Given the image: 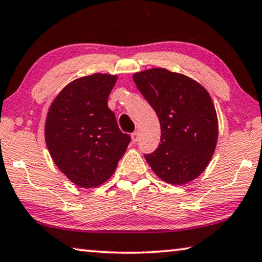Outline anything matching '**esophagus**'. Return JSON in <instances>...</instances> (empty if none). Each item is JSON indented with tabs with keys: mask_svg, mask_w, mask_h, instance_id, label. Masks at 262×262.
<instances>
[{
	"mask_svg": "<svg viewBox=\"0 0 262 262\" xmlns=\"http://www.w3.org/2000/svg\"><path fill=\"white\" fill-rule=\"evenodd\" d=\"M138 140H139V133L138 132H134L132 134V141L134 142V143H136V142H138Z\"/></svg>",
	"mask_w": 262,
	"mask_h": 262,
	"instance_id": "34e87169",
	"label": "esophagus"
}]
</instances>
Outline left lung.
I'll list each match as a JSON object with an SVG mask.
<instances>
[{"label": "left lung", "mask_w": 262, "mask_h": 262, "mask_svg": "<svg viewBox=\"0 0 262 262\" xmlns=\"http://www.w3.org/2000/svg\"><path fill=\"white\" fill-rule=\"evenodd\" d=\"M158 115L161 140L144 154L163 181L183 185L198 178L210 161L217 141V118L206 89L189 77L153 68L133 76Z\"/></svg>", "instance_id": "8db88e82"}]
</instances>
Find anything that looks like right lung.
<instances>
[{
    "label": "right lung",
    "instance_id": "obj_1",
    "mask_svg": "<svg viewBox=\"0 0 262 262\" xmlns=\"http://www.w3.org/2000/svg\"><path fill=\"white\" fill-rule=\"evenodd\" d=\"M116 76L93 74L70 82L54 100L46 121V142L55 165L80 187L107 181L130 136L120 130L108 96Z\"/></svg>",
    "mask_w": 262,
    "mask_h": 262
}]
</instances>
